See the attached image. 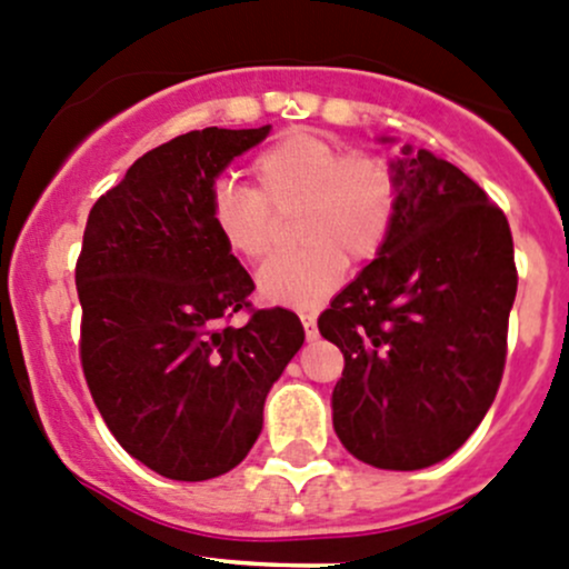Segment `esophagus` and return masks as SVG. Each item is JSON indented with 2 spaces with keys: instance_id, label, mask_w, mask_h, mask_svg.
Instances as JSON below:
<instances>
[{
  "instance_id": "34e87169",
  "label": "esophagus",
  "mask_w": 569,
  "mask_h": 569,
  "mask_svg": "<svg viewBox=\"0 0 569 569\" xmlns=\"http://www.w3.org/2000/svg\"><path fill=\"white\" fill-rule=\"evenodd\" d=\"M302 327H305V338L308 340H316L319 338V330H316V316L313 313H302Z\"/></svg>"
}]
</instances>
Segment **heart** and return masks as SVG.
<instances>
[{
	"label": "heart",
	"mask_w": 569,
	"mask_h": 569,
	"mask_svg": "<svg viewBox=\"0 0 569 569\" xmlns=\"http://www.w3.org/2000/svg\"><path fill=\"white\" fill-rule=\"evenodd\" d=\"M250 188L218 182L209 220L242 261H261L278 220L295 214V253L274 256L259 272L269 302L313 308L338 289L346 261L368 264L390 242L400 209L392 166L373 152H346L313 130H289L250 163Z\"/></svg>",
	"instance_id": "b5f03b06"
}]
</instances>
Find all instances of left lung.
Listing matches in <instances>:
<instances>
[{
  "label": "left lung",
  "mask_w": 569,
  "mask_h": 569,
  "mask_svg": "<svg viewBox=\"0 0 569 569\" xmlns=\"http://www.w3.org/2000/svg\"><path fill=\"white\" fill-rule=\"evenodd\" d=\"M387 248L319 316L343 351L332 426L376 469L415 471L458 450L499 392L518 291L505 212L458 166L403 147Z\"/></svg>",
  "instance_id": "obj_1"
}]
</instances>
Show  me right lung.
Returning <instances> with one entry per match:
<instances>
[{
    "mask_svg": "<svg viewBox=\"0 0 569 569\" xmlns=\"http://www.w3.org/2000/svg\"><path fill=\"white\" fill-rule=\"evenodd\" d=\"M267 133L204 128L160 143L94 201L83 229V379L113 439L169 480L242 463L269 387L305 340L297 313L253 308V280L209 220L214 177ZM239 309L249 321L229 328Z\"/></svg>",
    "mask_w": 569,
    "mask_h": 569,
    "instance_id": "right-lung-1",
    "label": "right lung"
}]
</instances>
